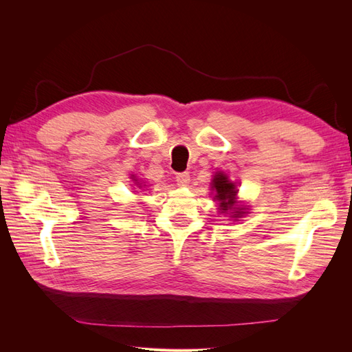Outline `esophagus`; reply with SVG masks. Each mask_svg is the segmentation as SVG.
I'll use <instances>...</instances> for the list:
<instances>
[{"mask_svg": "<svg viewBox=\"0 0 352 352\" xmlns=\"http://www.w3.org/2000/svg\"><path fill=\"white\" fill-rule=\"evenodd\" d=\"M190 176L188 172H182V173H177L176 175V182L179 186H186L189 184Z\"/></svg>", "mask_w": 352, "mask_h": 352, "instance_id": "1", "label": "esophagus"}]
</instances>
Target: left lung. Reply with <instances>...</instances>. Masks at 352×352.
Returning a JSON list of instances; mask_svg holds the SVG:
<instances>
[{"mask_svg": "<svg viewBox=\"0 0 352 352\" xmlns=\"http://www.w3.org/2000/svg\"><path fill=\"white\" fill-rule=\"evenodd\" d=\"M212 189H214L216 192V199L220 201V210L221 212H225L228 210H238V211H233L235 214L233 217H238L241 216L243 211H241L242 208H236L235 207V195H236V188L232 182H229L228 177L223 175V173H217L212 179Z\"/></svg>", "mask_w": 352, "mask_h": 352, "instance_id": "1", "label": "left lung"}]
</instances>
